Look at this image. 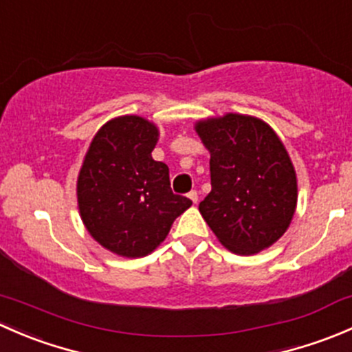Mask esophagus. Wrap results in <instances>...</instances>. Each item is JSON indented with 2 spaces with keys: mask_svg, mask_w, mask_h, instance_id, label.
<instances>
[{
  "mask_svg": "<svg viewBox=\"0 0 352 352\" xmlns=\"http://www.w3.org/2000/svg\"><path fill=\"white\" fill-rule=\"evenodd\" d=\"M187 197H189L190 201H192L194 204H196V202H197V199H199V196H197V190H190V192L187 194Z\"/></svg>",
  "mask_w": 352,
  "mask_h": 352,
  "instance_id": "34e87169",
  "label": "esophagus"
}]
</instances>
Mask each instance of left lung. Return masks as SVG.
<instances>
[{"label":"left lung","mask_w":352,"mask_h":352,"mask_svg":"<svg viewBox=\"0 0 352 352\" xmlns=\"http://www.w3.org/2000/svg\"><path fill=\"white\" fill-rule=\"evenodd\" d=\"M211 160L202 218L230 252L254 255L278 242L296 211L298 182L285 144L267 122L228 112L194 126Z\"/></svg>","instance_id":"1"}]
</instances>
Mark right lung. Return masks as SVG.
<instances>
[{
  "instance_id": "add662e5",
  "label": "right lung",
  "mask_w": 352,
  "mask_h": 352,
  "mask_svg": "<svg viewBox=\"0 0 352 352\" xmlns=\"http://www.w3.org/2000/svg\"><path fill=\"white\" fill-rule=\"evenodd\" d=\"M158 136L156 124L144 117H113L97 131L78 173L85 228L120 257L151 254L177 216L192 206L172 192L168 166L151 156Z\"/></svg>"
}]
</instances>
